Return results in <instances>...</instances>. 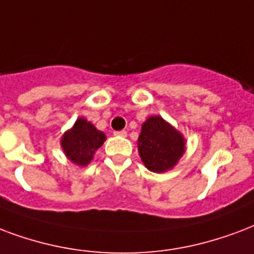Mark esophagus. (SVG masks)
Returning a JSON list of instances; mask_svg holds the SVG:
<instances>
[{"label": "esophagus", "instance_id": "esophagus-1", "mask_svg": "<svg viewBox=\"0 0 254 254\" xmlns=\"http://www.w3.org/2000/svg\"><path fill=\"white\" fill-rule=\"evenodd\" d=\"M127 130H116L114 131V135H120V137H127Z\"/></svg>", "mask_w": 254, "mask_h": 254}]
</instances>
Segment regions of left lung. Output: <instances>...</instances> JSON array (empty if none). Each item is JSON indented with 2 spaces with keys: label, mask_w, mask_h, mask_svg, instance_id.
<instances>
[{
  "label": "left lung",
  "mask_w": 254,
  "mask_h": 254,
  "mask_svg": "<svg viewBox=\"0 0 254 254\" xmlns=\"http://www.w3.org/2000/svg\"><path fill=\"white\" fill-rule=\"evenodd\" d=\"M138 152L149 170L161 173L177 164L185 152V141L172 125L154 116L142 124Z\"/></svg>",
  "instance_id": "1"
}]
</instances>
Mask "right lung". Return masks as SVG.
Instances as JSON below:
<instances>
[{"label": "right lung", "instance_id": "right-lung-1", "mask_svg": "<svg viewBox=\"0 0 254 254\" xmlns=\"http://www.w3.org/2000/svg\"><path fill=\"white\" fill-rule=\"evenodd\" d=\"M105 140L106 137L102 131L97 130L85 119H80L75 121L70 130L64 134L61 145L71 162L85 166L90 162L94 152Z\"/></svg>", "mask_w": 254, "mask_h": 254}]
</instances>
